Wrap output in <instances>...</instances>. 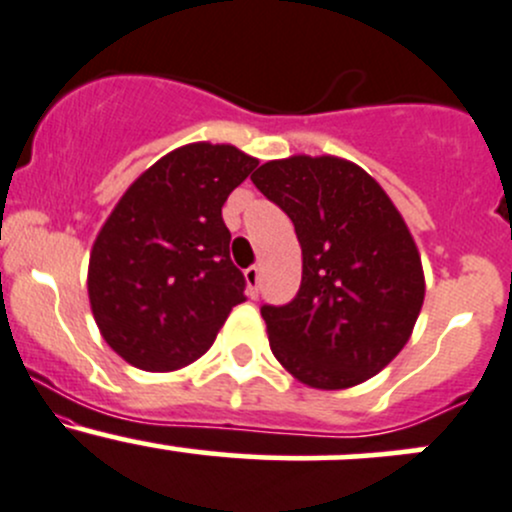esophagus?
Segmentation results:
<instances>
[{"mask_svg":"<svg viewBox=\"0 0 512 512\" xmlns=\"http://www.w3.org/2000/svg\"><path fill=\"white\" fill-rule=\"evenodd\" d=\"M245 279H247V294H250V297L255 299L257 292H260V267H257V265L247 267Z\"/></svg>","mask_w":512,"mask_h":512,"instance_id":"1","label":"esophagus"}]
</instances>
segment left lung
<instances>
[{
  "mask_svg": "<svg viewBox=\"0 0 512 512\" xmlns=\"http://www.w3.org/2000/svg\"><path fill=\"white\" fill-rule=\"evenodd\" d=\"M252 184L289 215L301 245L297 297L260 309L274 358L319 390L373 378L410 341L424 301L402 215L360 166L336 157L267 161Z\"/></svg>",
  "mask_w": 512,
  "mask_h": 512,
  "instance_id": "obj_1",
  "label": "left lung"
}]
</instances>
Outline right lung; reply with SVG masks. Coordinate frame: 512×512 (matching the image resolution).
Returning <instances> with one entry per match:
<instances>
[{
  "label": "right lung",
  "mask_w": 512,
  "mask_h": 512,
  "mask_svg": "<svg viewBox=\"0 0 512 512\" xmlns=\"http://www.w3.org/2000/svg\"><path fill=\"white\" fill-rule=\"evenodd\" d=\"M255 166L230 144H188L144 171L102 225L90 252V306L102 338L134 368L193 363L245 301L223 203Z\"/></svg>",
  "instance_id": "obj_1"
}]
</instances>
